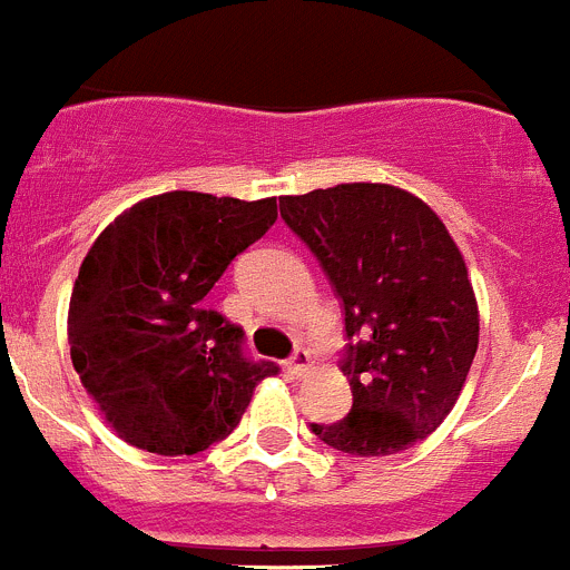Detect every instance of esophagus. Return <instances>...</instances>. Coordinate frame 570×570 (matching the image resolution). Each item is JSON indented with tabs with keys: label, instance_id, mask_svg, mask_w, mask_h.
<instances>
[{
	"label": "esophagus",
	"instance_id": "obj_1",
	"mask_svg": "<svg viewBox=\"0 0 570 570\" xmlns=\"http://www.w3.org/2000/svg\"><path fill=\"white\" fill-rule=\"evenodd\" d=\"M288 374L291 376H305L308 374V367H311V354L305 351V347H299V351H294V354L288 356Z\"/></svg>",
	"mask_w": 570,
	"mask_h": 570
}]
</instances>
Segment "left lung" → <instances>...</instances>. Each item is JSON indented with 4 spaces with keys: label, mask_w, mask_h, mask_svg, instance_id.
Wrapping results in <instances>:
<instances>
[{
    "label": "left lung",
    "mask_w": 570,
    "mask_h": 570,
    "mask_svg": "<svg viewBox=\"0 0 570 570\" xmlns=\"http://www.w3.org/2000/svg\"><path fill=\"white\" fill-rule=\"evenodd\" d=\"M279 205L345 311L354 405L311 431L342 454H400L451 414L480 345L465 259L440 216L394 185H336Z\"/></svg>",
    "instance_id": "left-lung-1"
}]
</instances>
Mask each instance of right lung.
Segmentation results:
<instances>
[{
  "label": "right lung",
  "mask_w": 570,
  "mask_h": 570,
  "mask_svg": "<svg viewBox=\"0 0 570 570\" xmlns=\"http://www.w3.org/2000/svg\"><path fill=\"white\" fill-rule=\"evenodd\" d=\"M274 223V196L170 190L116 216L90 245L70 294V360L125 442L163 456L205 451L279 374L250 360L245 331L205 299Z\"/></svg>",
  "instance_id": "1"
}]
</instances>
